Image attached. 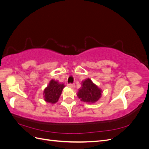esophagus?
<instances>
[{"label":"esophagus","mask_w":149,"mask_h":149,"mask_svg":"<svg viewBox=\"0 0 149 149\" xmlns=\"http://www.w3.org/2000/svg\"><path fill=\"white\" fill-rule=\"evenodd\" d=\"M68 87H69V88H75V84H71V83H70V84H68Z\"/></svg>","instance_id":"1"}]
</instances>
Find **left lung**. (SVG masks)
I'll use <instances>...</instances> for the list:
<instances>
[{"label":"left lung","instance_id":"left-lung-1","mask_svg":"<svg viewBox=\"0 0 149 149\" xmlns=\"http://www.w3.org/2000/svg\"><path fill=\"white\" fill-rule=\"evenodd\" d=\"M102 89L94 84L91 79L87 78L81 82V88L79 90L77 96L80 100L86 103H94L101 97Z\"/></svg>","mask_w":149,"mask_h":149}]
</instances>
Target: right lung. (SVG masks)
<instances>
[{
  "instance_id": "obj_1",
  "label": "right lung",
  "mask_w": 149,
  "mask_h": 149,
  "mask_svg": "<svg viewBox=\"0 0 149 149\" xmlns=\"http://www.w3.org/2000/svg\"><path fill=\"white\" fill-rule=\"evenodd\" d=\"M65 87L63 83H60L58 81L52 79L44 89V100L50 104L57 102Z\"/></svg>"
}]
</instances>
